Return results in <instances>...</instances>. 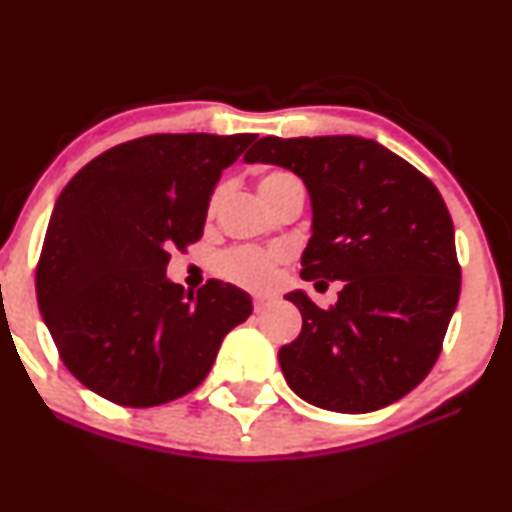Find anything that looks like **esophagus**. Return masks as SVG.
Instances as JSON below:
<instances>
[{
    "label": "esophagus",
    "instance_id": "obj_1",
    "mask_svg": "<svg viewBox=\"0 0 512 512\" xmlns=\"http://www.w3.org/2000/svg\"><path fill=\"white\" fill-rule=\"evenodd\" d=\"M252 305H255V313H262V310H267L269 305H272V301H269V298H264V296H255V298H252Z\"/></svg>",
    "mask_w": 512,
    "mask_h": 512
}]
</instances>
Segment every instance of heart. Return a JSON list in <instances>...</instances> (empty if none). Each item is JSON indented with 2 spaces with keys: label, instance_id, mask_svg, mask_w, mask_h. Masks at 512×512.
<instances>
[{
  "label": "heart",
  "instance_id": "1",
  "mask_svg": "<svg viewBox=\"0 0 512 512\" xmlns=\"http://www.w3.org/2000/svg\"><path fill=\"white\" fill-rule=\"evenodd\" d=\"M298 182L289 173H269L260 182V195L279 190V187ZM281 260V252L276 250H255V248H233L223 252L216 262V272L223 279L233 281V284L245 286V289H264L274 281L276 262Z\"/></svg>",
  "mask_w": 512,
  "mask_h": 512
}]
</instances>
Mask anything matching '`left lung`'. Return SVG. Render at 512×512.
<instances>
[{
	"label": "left lung",
	"instance_id": "left-lung-1",
	"mask_svg": "<svg viewBox=\"0 0 512 512\" xmlns=\"http://www.w3.org/2000/svg\"><path fill=\"white\" fill-rule=\"evenodd\" d=\"M245 163H272L308 187L313 236L305 281H342L339 301L301 310V334L279 349L286 383L313 407L366 414L409 395L431 373L460 298L455 228L424 173L373 139L262 137Z\"/></svg>",
	"mask_w": 512,
	"mask_h": 512
}]
</instances>
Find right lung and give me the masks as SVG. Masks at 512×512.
I'll return each mask as SVG.
<instances>
[{
	"instance_id": "obj_1",
	"label": "right lung",
	"mask_w": 512,
	"mask_h": 512,
	"mask_svg": "<svg viewBox=\"0 0 512 512\" xmlns=\"http://www.w3.org/2000/svg\"><path fill=\"white\" fill-rule=\"evenodd\" d=\"M255 134H149L86 163L52 209L35 293L69 373L122 407H158L209 375L252 313L243 289L197 296L166 276L170 250L202 238L223 168Z\"/></svg>"
}]
</instances>
